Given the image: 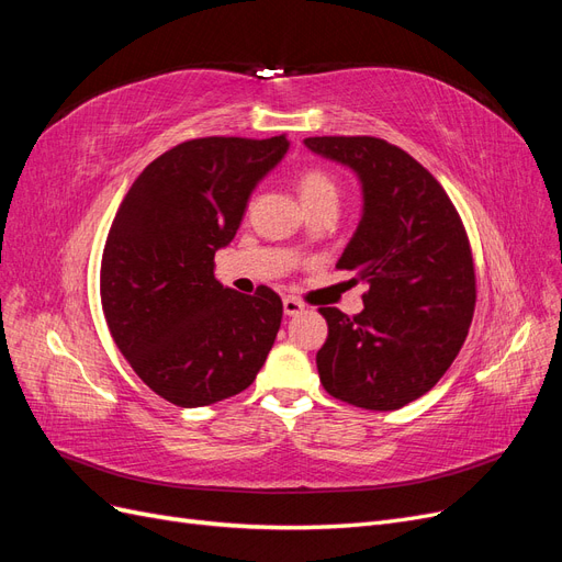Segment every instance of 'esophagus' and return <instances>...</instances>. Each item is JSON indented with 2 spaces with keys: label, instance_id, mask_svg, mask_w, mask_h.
Instances as JSON below:
<instances>
[{
  "label": "esophagus",
  "instance_id": "obj_1",
  "mask_svg": "<svg viewBox=\"0 0 562 562\" xmlns=\"http://www.w3.org/2000/svg\"><path fill=\"white\" fill-rule=\"evenodd\" d=\"M302 310H304V304L300 300L283 297V312H285V316H297V314H302Z\"/></svg>",
  "mask_w": 562,
  "mask_h": 562
}]
</instances>
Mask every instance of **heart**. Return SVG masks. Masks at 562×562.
Instances as JSON below:
<instances>
[{
	"label": "heart",
	"instance_id": "heart-1",
	"mask_svg": "<svg viewBox=\"0 0 562 562\" xmlns=\"http://www.w3.org/2000/svg\"><path fill=\"white\" fill-rule=\"evenodd\" d=\"M297 192L304 206L318 201H337V182L321 168H307L297 178Z\"/></svg>",
	"mask_w": 562,
	"mask_h": 562
}]
</instances>
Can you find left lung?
I'll list each match as a JSON object with an SVG mask.
<instances>
[{"label": "left lung", "instance_id": "8db88e82", "mask_svg": "<svg viewBox=\"0 0 562 562\" xmlns=\"http://www.w3.org/2000/svg\"><path fill=\"white\" fill-rule=\"evenodd\" d=\"M349 166L363 213L337 269L366 283L363 312H318L328 339L316 353L323 389L366 411H398L446 375L475 307L469 236L450 196L407 151L370 135L304 140Z\"/></svg>", "mask_w": 562, "mask_h": 562}]
</instances>
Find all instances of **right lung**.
<instances>
[{"label":"right lung","mask_w":562,"mask_h":562,"mask_svg":"<svg viewBox=\"0 0 562 562\" xmlns=\"http://www.w3.org/2000/svg\"><path fill=\"white\" fill-rule=\"evenodd\" d=\"M291 147L199 138L176 145L135 178L110 227L100 300L114 345L155 394L201 407L241 394L281 328V297L225 288L215 250L239 229L258 182Z\"/></svg>","instance_id":"1"}]
</instances>
